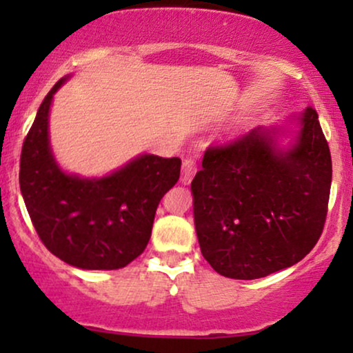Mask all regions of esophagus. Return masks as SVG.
Returning a JSON list of instances; mask_svg holds the SVG:
<instances>
[{"instance_id": "obj_1", "label": "esophagus", "mask_w": 353, "mask_h": 353, "mask_svg": "<svg viewBox=\"0 0 353 353\" xmlns=\"http://www.w3.org/2000/svg\"><path fill=\"white\" fill-rule=\"evenodd\" d=\"M196 171H197L196 161H194L192 157H185V159L182 161V171H181V182H182V184H184V185L190 184L192 177L196 176Z\"/></svg>"}]
</instances>
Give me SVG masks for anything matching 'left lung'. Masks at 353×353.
Segmentation results:
<instances>
[{"label":"left lung","mask_w":353,"mask_h":353,"mask_svg":"<svg viewBox=\"0 0 353 353\" xmlns=\"http://www.w3.org/2000/svg\"><path fill=\"white\" fill-rule=\"evenodd\" d=\"M330 184L329 144L312 108L208 149L190 184L202 255L241 281L292 267L322 234Z\"/></svg>","instance_id":"1"}]
</instances>
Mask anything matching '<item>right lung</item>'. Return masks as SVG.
<instances>
[{
    "label": "right lung",
    "instance_id": "right-lung-1",
    "mask_svg": "<svg viewBox=\"0 0 353 353\" xmlns=\"http://www.w3.org/2000/svg\"><path fill=\"white\" fill-rule=\"evenodd\" d=\"M64 76L48 92L21 151L19 189L48 250L86 270L123 269L144 252L161 199L179 179V157L139 154L116 171H64L50 141V111Z\"/></svg>",
    "mask_w": 353,
    "mask_h": 353
}]
</instances>
